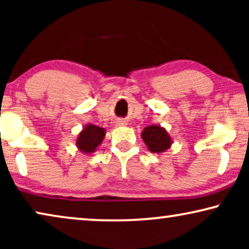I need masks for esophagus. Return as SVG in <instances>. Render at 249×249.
Returning a JSON list of instances; mask_svg holds the SVG:
<instances>
[{"mask_svg": "<svg viewBox=\"0 0 249 249\" xmlns=\"http://www.w3.org/2000/svg\"><path fill=\"white\" fill-rule=\"evenodd\" d=\"M117 124H118V125H125V124H127V122H125V121L124 120V119H118V120H117Z\"/></svg>", "mask_w": 249, "mask_h": 249, "instance_id": "obj_1", "label": "esophagus"}]
</instances>
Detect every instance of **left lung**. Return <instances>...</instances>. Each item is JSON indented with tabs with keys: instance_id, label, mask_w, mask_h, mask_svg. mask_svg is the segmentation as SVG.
Listing matches in <instances>:
<instances>
[{
	"instance_id": "left-lung-1",
	"label": "left lung",
	"mask_w": 249,
	"mask_h": 249,
	"mask_svg": "<svg viewBox=\"0 0 249 249\" xmlns=\"http://www.w3.org/2000/svg\"><path fill=\"white\" fill-rule=\"evenodd\" d=\"M142 138L149 151L158 154L168 151L172 145L171 136L161 125L152 124L145 127L142 131Z\"/></svg>"
}]
</instances>
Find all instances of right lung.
I'll use <instances>...</instances> for the list:
<instances>
[{"label": "right lung", "mask_w": 249, "mask_h": 249, "mask_svg": "<svg viewBox=\"0 0 249 249\" xmlns=\"http://www.w3.org/2000/svg\"><path fill=\"white\" fill-rule=\"evenodd\" d=\"M105 132L107 130L104 128L98 127V125L90 124L85 125L76 139L78 151L84 153V154L94 153L103 142Z\"/></svg>", "instance_id": "1"}]
</instances>
